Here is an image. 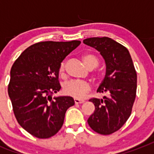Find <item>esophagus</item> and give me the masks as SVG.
Instances as JSON below:
<instances>
[{
	"mask_svg": "<svg viewBox=\"0 0 154 154\" xmlns=\"http://www.w3.org/2000/svg\"><path fill=\"white\" fill-rule=\"evenodd\" d=\"M85 102L84 100H78V99H74V103H77V104H81V103H83Z\"/></svg>",
	"mask_w": 154,
	"mask_h": 154,
	"instance_id": "esophagus-1",
	"label": "esophagus"
}]
</instances>
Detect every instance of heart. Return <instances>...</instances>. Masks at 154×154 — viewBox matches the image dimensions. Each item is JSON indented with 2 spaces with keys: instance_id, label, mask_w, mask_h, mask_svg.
Listing matches in <instances>:
<instances>
[{
  "instance_id": "heart-1",
  "label": "heart",
  "mask_w": 154,
  "mask_h": 154,
  "mask_svg": "<svg viewBox=\"0 0 154 154\" xmlns=\"http://www.w3.org/2000/svg\"><path fill=\"white\" fill-rule=\"evenodd\" d=\"M82 61L84 64L90 69H93L95 67H97L99 64V60L95 55L92 54H85L82 55ZM66 62L63 61L60 65L59 71L61 75H63L65 71ZM93 77L95 79H98L100 77V75L98 73L93 74ZM91 91V85L87 82L84 81H70L64 84L63 86V92L64 94L71 96L75 99H83L86 96V94Z\"/></svg>"
}]
</instances>
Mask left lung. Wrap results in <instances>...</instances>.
<instances>
[{
    "label": "left lung",
    "instance_id": "8db88e82",
    "mask_svg": "<svg viewBox=\"0 0 154 154\" xmlns=\"http://www.w3.org/2000/svg\"><path fill=\"white\" fill-rule=\"evenodd\" d=\"M83 43L96 49L106 63V73L97 90L107 94L103 99L89 101L95 107L88 118L93 131L110 135L120 129L131 114L137 88V74L128 50L109 37H91Z\"/></svg>",
    "mask_w": 154,
    "mask_h": 154
}]
</instances>
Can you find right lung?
I'll return each instance as SVG.
<instances>
[{
	"instance_id": "obj_1",
	"label": "right lung",
	"mask_w": 154,
	"mask_h": 154,
	"mask_svg": "<svg viewBox=\"0 0 154 154\" xmlns=\"http://www.w3.org/2000/svg\"><path fill=\"white\" fill-rule=\"evenodd\" d=\"M81 44L80 41L42 42L30 45L14 63L8 94L20 126L39 139L59 131L67 109L74 105L70 96L52 99L61 88L59 68L63 60Z\"/></svg>"
}]
</instances>
